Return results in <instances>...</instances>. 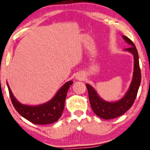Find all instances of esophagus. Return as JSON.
<instances>
[{
	"label": "esophagus",
	"instance_id": "esophagus-1",
	"mask_svg": "<svg viewBox=\"0 0 150 150\" xmlns=\"http://www.w3.org/2000/svg\"><path fill=\"white\" fill-rule=\"evenodd\" d=\"M76 79H79V80H82L84 79V76H83L82 75H78L76 76Z\"/></svg>",
	"mask_w": 150,
	"mask_h": 150
}]
</instances>
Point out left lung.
<instances>
[{"label":"left lung","mask_w":150,"mask_h":150,"mask_svg":"<svg viewBox=\"0 0 150 150\" xmlns=\"http://www.w3.org/2000/svg\"><path fill=\"white\" fill-rule=\"evenodd\" d=\"M123 39L129 45V48L125 49L134 55V69L133 79L129 89L126 93L120 100L115 102H108L101 99L97 93L96 90L89 84H86L89 93V99L93 112L103 120H111L122 115L132 106L136 98L138 91L142 76L139 64V56L137 49L129 38L123 35Z\"/></svg>","instance_id":"obj_1"}]
</instances>
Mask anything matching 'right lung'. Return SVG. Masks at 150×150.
<instances>
[{
	"instance_id": "right-lung-1",
	"label": "right lung",
	"mask_w": 150,
	"mask_h": 150,
	"mask_svg": "<svg viewBox=\"0 0 150 150\" xmlns=\"http://www.w3.org/2000/svg\"><path fill=\"white\" fill-rule=\"evenodd\" d=\"M6 84L12 103L16 111L33 123L46 125L56 122L61 117L65 107L67 93L70 86L73 84V81H69L65 83L54 97L48 102L35 106L24 105L18 102L13 96L8 83H6Z\"/></svg>"
}]
</instances>
